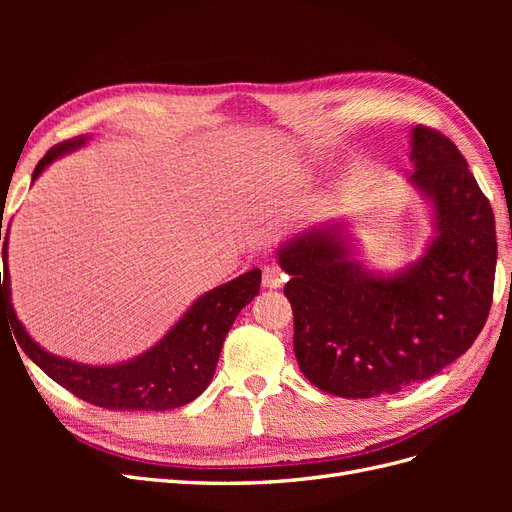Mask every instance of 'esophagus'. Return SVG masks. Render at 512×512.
I'll list each match as a JSON object with an SVG mask.
<instances>
[{
	"label": "esophagus",
	"instance_id": "obj_1",
	"mask_svg": "<svg viewBox=\"0 0 512 512\" xmlns=\"http://www.w3.org/2000/svg\"><path fill=\"white\" fill-rule=\"evenodd\" d=\"M288 280V275L275 265H267L262 269V286L265 288H280Z\"/></svg>",
	"mask_w": 512,
	"mask_h": 512
}]
</instances>
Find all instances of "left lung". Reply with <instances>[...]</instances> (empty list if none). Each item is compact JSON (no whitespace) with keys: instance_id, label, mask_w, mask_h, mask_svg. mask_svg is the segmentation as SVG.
I'll return each mask as SVG.
<instances>
[{"instance_id":"1","label":"left lung","mask_w":512,"mask_h":512,"mask_svg":"<svg viewBox=\"0 0 512 512\" xmlns=\"http://www.w3.org/2000/svg\"><path fill=\"white\" fill-rule=\"evenodd\" d=\"M412 162L410 181L436 207L438 237L404 273L363 271L329 232H307L280 250L294 356L324 393L367 399L427 380L487 322L498 260L489 200L440 130H412Z\"/></svg>"}]
</instances>
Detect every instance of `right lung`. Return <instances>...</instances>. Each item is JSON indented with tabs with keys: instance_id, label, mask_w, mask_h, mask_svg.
I'll use <instances>...</instances> for the list:
<instances>
[{
	"instance_id": "1",
	"label": "right lung",
	"mask_w": 512,
	"mask_h": 512,
	"mask_svg": "<svg viewBox=\"0 0 512 512\" xmlns=\"http://www.w3.org/2000/svg\"><path fill=\"white\" fill-rule=\"evenodd\" d=\"M79 145H83V138L51 147L38 162L34 179L57 156ZM6 245L8 235H4L2 247L4 275L0 273V320L2 316L10 320L19 346L46 376L87 404L106 410L162 412L190 404L209 386L232 322L260 290V269L247 271L237 280L205 292L175 324L173 331L143 356L113 367H89L49 354L27 335L10 303Z\"/></svg>"
}]
</instances>
